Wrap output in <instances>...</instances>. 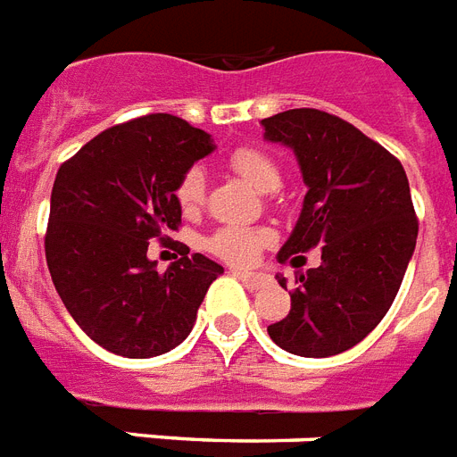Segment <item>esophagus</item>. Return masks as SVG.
<instances>
[{
    "instance_id": "34e87169",
    "label": "esophagus",
    "mask_w": 457,
    "mask_h": 457,
    "mask_svg": "<svg viewBox=\"0 0 457 457\" xmlns=\"http://www.w3.org/2000/svg\"><path fill=\"white\" fill-rule=\"evenodd\" d=\"M233 276L240 280V283H245L250 290H262L264 286H269V276L264 273H252V271H233Z\"/></svg>"
}]
</instances>
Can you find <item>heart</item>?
Here are the masks:
<instances>
[{"label": "heart", "instance_id": "b5f03b06", "mask_svg": "<svg viewBox=\"0 0 457 457\" xmlns=\"http://www.w3.org/2000/svg\"><path fill=\"white\" fill-rule=\"evenodd\" d=\"M238 177H243L257 191L271 193L280 186V167L266 151L257 145H238L226 158ZM177 203L184 212H195L205 198V177L198 167H191L177 184ZM271 240L264 228L252 226H221L207 238L205 247L214 257L224 259L228 264H252L259 257L262 247Z\"/></svg>", "mask_w": 457, "mask_h": 457}]
</instances>
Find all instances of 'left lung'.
Masks as SVG:
<instances>
[{"instance_id":"obj_1","label":"left lung","mask_w":457,"mask_h":457,"mask_svg":"<svg viewBox=\"0 0 457 457\" xmlns=\"http://www.w3.org/2000/svg\"><path fill=\"white\" fill-rule=\"evenodd\" d=\"M262 125L266 141L292 148L309 188L278 262L320 247V266L295 276L290 313L269 337L326 359L359 345L399 292L418 240L411 186L392 153L337 115L295 108Z\"/></svg>"}]
</instances>
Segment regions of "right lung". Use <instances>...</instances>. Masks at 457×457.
<instances>
[{"instance_id":"1","label":"right lung","mask_w":457,"mask_h":457,"mask_svg":"<svg viewBox=\"0 0 457 457\" xmlns=\"http://www.w3.org/2000/svg\"><path fill=\"white\" fill-rule=\"evenodd\" d=\"M212 151L207 131L153 112L101 131L58 170L46 266L75 323L108 352L151 359L181 345L224 273L200 252L165 273L148 259V240L167 243L181 224L179 179Z\"/></svg>"}]
</instances>
